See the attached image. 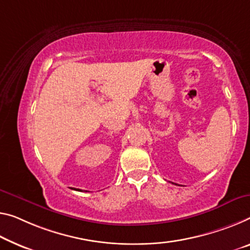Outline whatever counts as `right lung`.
<instances>
[{
  "label": "right lung",
  "instance_id": "add662e5",
  "mask_svg": "<svg viewBox=\"0 0 250 250\" xmlns=\"http://www.w3.org/2000/svg\"><path fill=\"white\" fill-rule=\"evenodd\" d=\"M74 190H77V189H74ZM77 191H82V190H79V189H78V190H77Z\"/></svg>",
  "mask_w": 250,
  "mask_h": 250
}]
</instances>
